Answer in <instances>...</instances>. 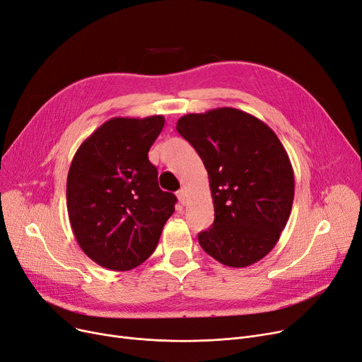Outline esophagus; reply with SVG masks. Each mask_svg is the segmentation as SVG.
Masks as SVG:
<instances>
[{"mask_svg":"<svg viewBox=\"0 0 362 362\" xmlns=\"http://www.w3.org/2000/svg\"><path fill=\"white\" fill-rule=\"evenodd\" d=\"M177 198H179V201H180V204H186V201H187V195H186V189H180L179 192H177Z\"/></svg>","mask_w":362,"mask_h":362,"instance_id":"esophagus-1","label":"esophagus"}]
</instances>
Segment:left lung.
<instances>
[{
	"mask_svg": "<svg viewBox=\"0 0 362 362\" xmlns=\"http://www.w3.org/2000/svg\"><path fill=\"white\" fill-rule=\"evenodd\" d=\"M176 130L209 173L214 222L198 241L213 259L245 268L275 247L294 199L288 155L269 125L235 107L179 118Z\"/></svg>",
	"mask_w": 362,
	"mask_h": 362,
	"instance_id": "1",
	"label": "left lung"
}]
</instances>
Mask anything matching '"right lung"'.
I'll return each mask as SVG.
<instances>
[{"instance_id":"obj_1","label":"right lung","mask_w":362,"mask_h":362,"mask_svg":"<svg viewBox=\"0 0 362 362\" xmlns=\"http://www.w3.org/2000/svg\"><path fill=\"white\" fill-rule=\"evenodd\" d=\"M163 115L117 117L74 155L66 182L69 222L84 253L111 271H130L156 248L177 198L158 186L148 152Z\"/></svg>"}]
</instances>
